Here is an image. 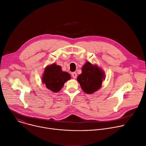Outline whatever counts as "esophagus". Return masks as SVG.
Returning <instances> with one entry per match:
<instances>
[{
	"label": "esophagus",
	"instance_id": "34e87169",
	"mask_svg": "<svg viewBox=\"0 0 146 146\" xmlns=\"http://www.w3.org/2000/svg\"><path fill=\"white\" fill-rule=\"evenodd\" d=\"M72 76L74 79H75V78H76V76H77V74H76V72H72Z\"/></svg>",
	"mask_w": 146,
	"mask_h": 146
}]
</instances>
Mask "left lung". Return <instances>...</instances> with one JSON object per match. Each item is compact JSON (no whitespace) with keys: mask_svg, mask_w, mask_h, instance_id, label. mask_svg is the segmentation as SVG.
Returning <instances> with one entry per match:
<instances>
[{"mask_svg":"<svg viewBox=\"0 0 146 146\" xmlns=\"http://www.w3.org/2000/svg\"><path fill=\"white\" fill-rule=\"evenodd\" d=\"M104 79V71L98 66L88 61L82 68V73L77 78L82 89L88 94H92L100 89Z\"/></svg>","mask_w":146,"mask_h":146,"instance_id":"left-lung-1","label":"left lung"}]
</instances>
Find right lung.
I'll return each instance as SVG.
<instances>
[{"label": "right lung", "mask_w": 146, "mask_h": 146, "mask_svg": "<svg viewBox=\"0 0 146 146\" xmlns=\"http://www.w3.org/2000/svg\"><path fill=\"white\" fill-rule=\"evenodd\" d=\"M71 79V75L61 70V67L53 63L45 68L42 76V82L46 87L53 92H59L64 83Z\"/></svg>", "instance_id": "add662e5"}]
</instances>
